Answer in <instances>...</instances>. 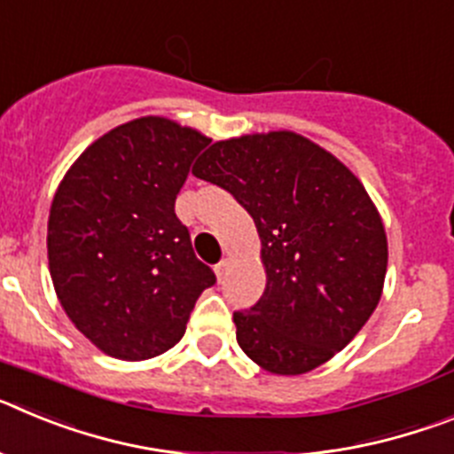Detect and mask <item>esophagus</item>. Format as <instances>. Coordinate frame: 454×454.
Wrapping results in <instances>:
<instances>
[{"label": "esophagus", "mask_w": 454, "mask_h": 454, "mask_svg": "<svg viewBox=\"0 0 454 454\" xmlns=\"http://www.w3.org/2000/svg\"><path fill=\"white\" fill-rule=\"evenodd\" d=\"M227 266H230V263H227V262H220L218 266H215V277H218V279H223L224 272H227Z\"/></svg>", "instance_id": "1"}]
</instances>
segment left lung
Listing matches in <instances>:
<instances>
[{
  "instance_id": "left-lung-1",
  "label": "left lung",
  "mask_w": 454,
  "mask_h": 454,
  "mask_svg": "<svg viewBox=\"0 0 454 454\" xmlns=\"http://www.w3.org/2000/svg\"><path fill=\"white\" fill-rule=\"evenodd\" d=\"M192 175L230 191L262 239L266 291L236 311V340L275 375H302L350 343L382 298L380 211L350 168L295 131L218 140Z\"/></svg>"
}]
</instances>
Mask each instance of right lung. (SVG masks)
I'll return each instance as SVG.
<instances>
[{"instance_id":"add662e5","label":"right lung","mask_w":454,"mask_h":454,"mask_svg":"<svg viewBox=\"0 0 454 454\" xmlns=\"http://www.w3.org/2000/svg\"><path fill=\"white\" fill-rule=\"evenodd\" d=\"M211 143L161 115L99 136L59 184L47 259L63 311L104 355L143 362L186 332L215 275L200 262L175 200Z\"/></svg>"}]
</instances>
